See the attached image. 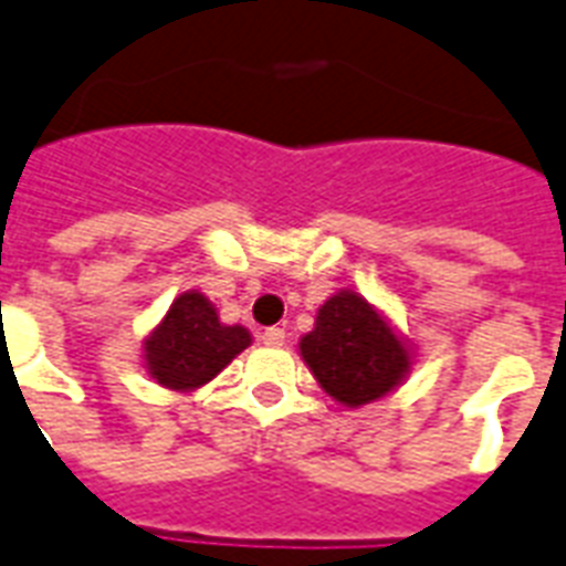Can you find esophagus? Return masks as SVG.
Wrapping results in <instances>:
<instances>
[{"instance_id":"esophagus-1","label":"esophagus","mask_w":566,"mask_h":566,"mask_svg":"<svg viewBox=\"0 0 566 566\" xmlns=\"http://www.w3.org/2000/svg\"><path fill=\"white\" fill-rule=\"evenodd\" d=\"M262 343L271 345V348H280V345L286 343V333H283V327H265L262 331Z\"/></svg>"}]
</instances>
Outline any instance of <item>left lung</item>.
<instances>
[{
    "label": "left lung",
    "mask_w": 566,
    "mask_h": 566,
    "mask_svg": "<svg viewBox=\"0 0 566 566\" xmlns=\"http://www.w3.org/2000/svg\"><path fill=\"white\" fill-rule=\"evenodd\" d=\"M301 357L348 407L387 396L410 369V354L392 327L354 292H339L318 310L315 331L301 339Z\"/></svg>",
    "instance_id": "8db88e82"
}]
</instances>
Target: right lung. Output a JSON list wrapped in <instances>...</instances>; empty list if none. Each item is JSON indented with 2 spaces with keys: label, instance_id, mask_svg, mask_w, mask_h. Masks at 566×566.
<instances>
[{
  "label": "right lung",
  "instance_id": "add662e5",
  "mask_svg": "<svg viewBox=\"0 0 566 566\" xmlns=\"http://www.w3.org/2000/svg\"><path fill=\"white\" fill-rule=\"evenodd\" d=\"M248 345L251 333L239 324H221L200 292H186L147 339V366L161 387L195 389L212 380Z\"/></svg>",
  "mask_w": 566,
  "mask_h": 566
}]
</instances>
